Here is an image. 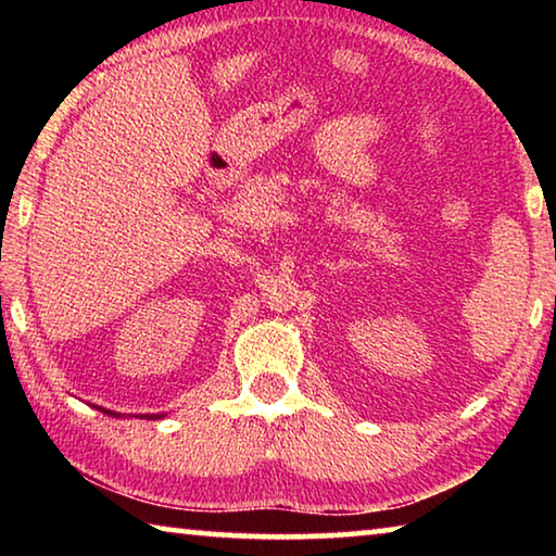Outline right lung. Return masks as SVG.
Wrapping results in <instances>:
<instances>
[{"mask_svg":"<svg viewBox=\"0 0 556 556\" xmlns=\"http://www.w3.org/2000/svg\"><path fill=\"white\" fill-rule=\"evenodd\" d=\"M108 414H112V412H108Z\"/></svg>","mask_w":556,"mask_h":556,"instance_id":"obj_1","label":"right lung"}]
</instances>
